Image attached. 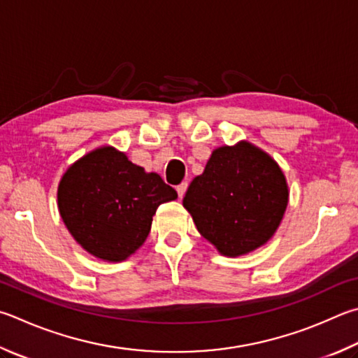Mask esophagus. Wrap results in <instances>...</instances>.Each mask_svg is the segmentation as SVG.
Segmentation results:
<instances>
[{"instance_id": "1", "label": "esophagus", "mask_w": 358, "mask_h": 358, "mask_svg": "<svg viewBox=\"0 0 358 358\" xmlns=\"http://www.w3.org/2000/svg\"><path fill=\"white\" fill-rule=\"evenodd\" d=\"M186 189H187V183H186V181H183V183L177 186V192H178V197H180V199H183Z\"/></svg>"}]
</instances>
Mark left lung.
Returning <instances> with one entry per match:
<instances>
[{"instance_id":"left-lung-1","label":"left lung","mask_w":358,"mask_h":358,"mask_svg":"<svg viewBox=\"0 0 358 358\" xmlns=\"http://www.w3.org/2000/svg\"><path fill=\"white\" fill-rule=\"evenodd\" d=\"M200 235L227 257L263 245L288 205L285 175L269 155L241 142L220 147L183 199Z\"/></svg>"}]
</instances>
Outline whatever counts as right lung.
Segmentation results:
<instances>
[{"label": "right lung", "mask_w": 358, "mask_h": 358, "mask_svg": "<svg viewBox=\"0 0 358 358\" xmlns=\"http://www.w3.org/2000/svg\"><path fill=\"white\" fill-rule=\"evenodd\" d=\"M177 191L158 173H145L125 153L103 147L76 161L57 189L64 224L83 249L122 262L150 233L153 214Z\"/></svg>", "instance_id": "add662e5"}]
</instances>
